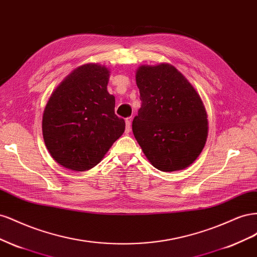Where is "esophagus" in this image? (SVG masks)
<instances>
[{"instance_id": "1", "label": "esophagus", "mask_w": 257, "mask_h": 257, "mask_svg": "<svg viewBox=\"0 0 257 257\" xmlns=\"http://www.w3.org/2000/svg\"><path fill=\"white\" fill-rule=\"evenodd\" d=\"M125 123H126L125 133H130V132H131V118H127V119L125 120Z\"/></svg>"}]
</instances>
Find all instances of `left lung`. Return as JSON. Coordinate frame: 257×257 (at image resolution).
<instances>
[{"label":"left lung","mask_w":257,"mask_h":257,"mask_svg":"<svg viewBox=\"0 0 257 257\" xmlns=\"http://www.w3.org/2000/svg\"><path fill=\"white\" fill-rule=\"evenodd\" d=\"M142 107L132 124L146 158L162 172L189 167L203 151L208 114L198 92L168 63L136 71Z\"/></svg>","instance_id":"1"}]
</instances>
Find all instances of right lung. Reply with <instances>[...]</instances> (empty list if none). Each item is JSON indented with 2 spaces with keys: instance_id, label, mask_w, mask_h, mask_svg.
<instances>
[{
  "instance_id": "add662e5",
  "label": "right lung",
  "mask_w": 257,
  "mask_h": 257,
  "mask_svg": "<svg viewBox=\"0 0 257 257\" xmlns=\"http://www.w3.org/2000/svg\"><path fill=\"white\" fill-rule=\"evenodd\" d=\"M110 71L88 63L76 67L53 90L43 112L47 150L63 167L84 172L97 165L125 130L107 91Z\"/></svg>"
}]
</instances>
